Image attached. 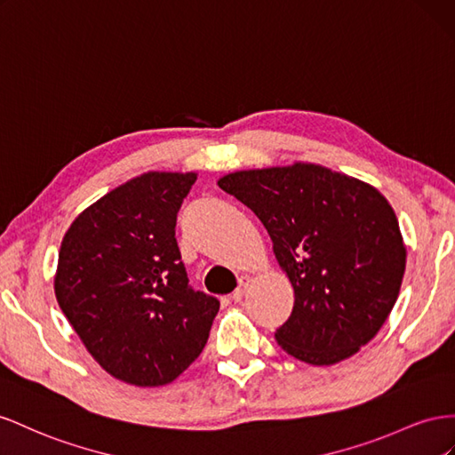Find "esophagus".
Returning <instances> with one entry per match:
<instances>
[{
    "mask_svg": "<svg viewBox=\"0 0 455 455\" xmlns=\"http://www.w3.org/2000/svg\"><path fill=\"white\" fill-rule=\"evenodd\" d=\"M250 285H251V278H248V276H242V278H240V282H238V288L230 293V299L235 301V303H240V301H242V297H243V293L248 291Z\"/></svg>",
    "mask_w": 455,
    "mask_h": 455,
    "instance_id": "obj_1",
    "label": "esophagus"
}]
</instances>
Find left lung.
I'll return each instance as SVG.
<instances>
[{"label": "left lung", "mask_w": 455, "mask_h": 455, "mask_svg": "<svg viewBox=\"0 0 455 455\" xmlns=\"http://www.w3.org/2000/svg\"><path fill=\"white\" fill-rule=\"evenodd\" d=\"M219 187L261 220L295 303L278 345L313 366L358 353L381 330L406 268L393 207L373 187L315 164L228 173Z\"/></svg>", "instance_id": "obj_1"}]
</instances>
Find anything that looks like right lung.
<instances>
[{
  "instance_id": "obj_1",
  "label": "right lung",
  "mask_w": 455,
  "mask_h": 455,
  "mask_svg": "<svg viewBox=\"0 0 455 455\" xmlns=\"http://www.w3.org/2000/svg\"><path fill=\"white\" fill-rule=\"evenodd\" d=\"M194 183L196 173L135 177L89 205L62 238L57 301L116 379L172 383L210 337L219 299L188 283L175 238Z\"/></svg>"
}]
</instances>
